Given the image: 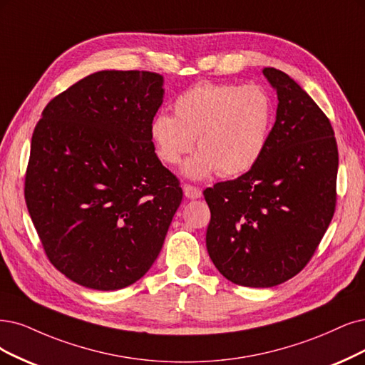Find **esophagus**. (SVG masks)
Listing matches in <instances>:
<instances>
[{
  "mask_svg": "<svg viewBox=\"0 0 365 365\" xmlns=\"http://www.w3.org/2000/svg\"><path fill=\"white\" fill-rule=\"evenodd\" d=\"M183 192H185L186 198H191V200H195V198L201 197L200 187H195L192 185H183Z\"/></svg>",
  "mask_w": 365,
  "mask_h": 365,
  "instance_id": "1",
  "label": "esophagus"
}]
</instances>
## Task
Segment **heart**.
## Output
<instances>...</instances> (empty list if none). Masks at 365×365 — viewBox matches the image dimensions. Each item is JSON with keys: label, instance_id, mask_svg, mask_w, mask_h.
<instances>
[{"label": "heart", "instance_id": "b5f03b06", "mask_svg": "<svg viewBox=\"0 0 365 365\" xmlns=\"http://www.w3.org/2000/svg\"><path fill=\"white\" fill-rule=\"evenodd\" d=\"M174 115L158 113L150 121V138L158 158L178 165L197 138L198 153L182 173L206 179L250 171L262 158L274 123V102L260 86L203 81L183 90L173 102Z\"/></svg>", "mask_w": 365, "mask_h": 365}]
</instances>
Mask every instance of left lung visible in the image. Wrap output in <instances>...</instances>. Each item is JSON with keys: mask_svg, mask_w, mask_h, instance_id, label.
I'll list each match as a JSON object with an SVG mask.
<instances>
[{"mask_svg": "<svg viewBox=\"0 0 365 365\" xmlns=\"http://www.w3.org/2000/svg\"><path fill=\"white\" fill-rule=\"evenodd\" d=\"M277 91L275 125L250 171L203 192L213 264L245 287H274L313 257L335 210L339 150L317 103L284 72L264 67Z\"/></svg>", "mask_w": 365, "mask_h": 365, "instance_id": "8db88e82", "label": "left lung"}]
</instances>
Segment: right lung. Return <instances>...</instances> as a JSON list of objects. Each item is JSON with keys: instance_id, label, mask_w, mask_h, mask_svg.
Masks as SVG:
<instances>
[{"instance_id": "right-lung-1", "label": "right lung", "mask_w": 365, "mask_h": 365, "mask_svg": "<svg viewBox=\"0 0 365 365\" xmlns=\"http://www.w3.org/2000/svg\"><path fill=\"white\" fill-rule=\"evenodd\" d=\"M164 93L159 73L101 71L53 98L36 125L26 207L49 262L79 286L128 287L164 245L183 197L150 138Z\"/></svg>"}]
</instances>
